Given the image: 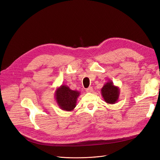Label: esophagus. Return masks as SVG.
Returning <instances> with one entry per match:
<instances>
[{"instance_id": "obj_1", "label": "esophagus", "mask_w": 160, "mask_h": 160, "mask_svg": "<svg viewBox=\"0 0 160 160\" xmlns=\"http://www.w3.org/2000/svg\"><path fill=\"white\" fill-rule=\"evenodd\" d=\"M92 91H93V88H92V87H88V88H87L86 89V92H92Z\"/></svg>"}]
</instances>
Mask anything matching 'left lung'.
<instances>
[{
    "instance_id": "1",
    "label": "left lung",
    "mask_w": 160,
    "mask_h": 160,
    "mask_svg": "<svg viewBox=\"0 0 160 160\" xmlns=\"http://www.w3.org/2000/svg\"><path fill=\"white\" fill-rule=\"evenodd\" d=\"M101 94L106 103L113 104L119 100V88L118 86H115L112 81H109L102 88Z\"/></svg>"
}]
</instances>
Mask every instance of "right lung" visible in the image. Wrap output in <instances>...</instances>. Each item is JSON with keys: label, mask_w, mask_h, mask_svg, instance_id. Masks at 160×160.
I'll use <instances>...</instances> for the list:
<instances>
[{"label": "right lung", "mask_w": 160, "mask_h": 160, "mask_svg": "<svg viewBox=\"0 0 160 160\" xmlns=\"http://www.w3.org/2000/svg\"><path fill=\"white\" fill-rule=\"evenodd\" d=\"M80 92L73 91L65 85H62L56 88L54 97L57 104L60 109L64 111H73L76 106L77 100Z\"/></svg>", "instance_id": "1"}]
</instances>
